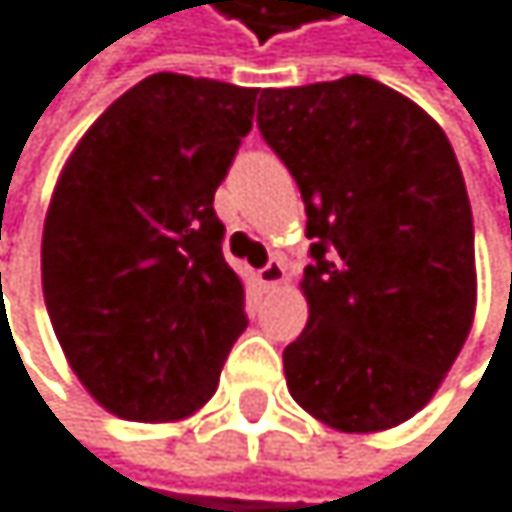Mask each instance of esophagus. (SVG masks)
<instances>
[{
	"mask_svg": "<svg viewBox=\"0 0 512 512\" xmlns=\"http://www.w3.org/2000/svg\"><path fill=\"white\" fill-rule=\"evenodd\" d=\"M261 282H264L267 288H279V285L285 282V264H282V261H270V264L261 270Z\"/></svg>",
	"mask_w": 512,
	"mask_h": 512,
	"instance_id": "1",
	"label": "esophagus"
}]
</instances>
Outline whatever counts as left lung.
Segmentation results:
<instances>
[{
	"instance_id": "left-lung-1",
	"label": "left lung",
	"mask_w": 512,
	"mask_h": 512,
	"mask_svg": "<svg viewBox=\"0 0 512 512\" xmlns=\"http://www.w3.org/2000/svg\"><path fill=\"white\" fill-rule=\"evenodd\" d=\"M258 127L291 169L312 264L303 334L282 352L297 404L343 434L413 419L477 312L473 215L440 124L373 78L270 87Z\"/></svg>"
}]
</instances>
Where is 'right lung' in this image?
<instances>
[{"mask_svg": "<svg viewBox=\"0 0 512 512\" xmlns=\"http://www.w3.org/2000/svg\"><path fill=\"white\" fill-rule=\"evenodd\" d=\"M254 99L215 78L148 75L90 124L57 178L45 306L72 373L118 419L203 410L248 324L212 203Z\"/></svg>", "mask_w": 512, "mask_h": 512, "instance_id": "obj_1", "label": "right lung"}]
</instances>
